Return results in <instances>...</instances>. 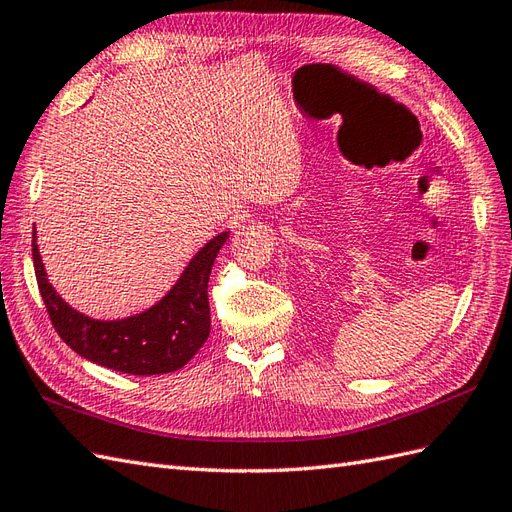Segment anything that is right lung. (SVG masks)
Segmentation results:
<instances>
[{
    "mask_svg": "<svg viewBox=\"0 0 512 512\" xmlns=\"http://www.w3.org/2000/svg\"><path fill=\"white\" fill-rule=\"evenodd\" d=\"M229 231L199 248L177 283L149 309L121 320H97L73 309L49 283L41 251L32 240L38 290L51 324L77 355L123 374L153 376L181 370L209 337L207 283Z\"/></svg>",
    "mask_w": 512,
    "mask_h": 512,
    "instance_id": "add662e5",
    "label": "right lung"
}]
</instances>
